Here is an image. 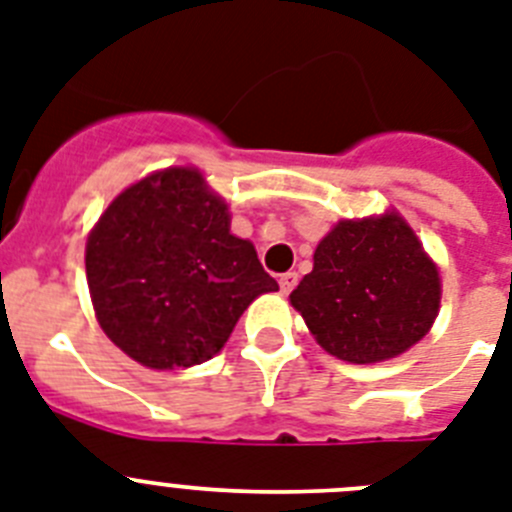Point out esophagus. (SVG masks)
Masks as SVG:
<instances>
[{
    "mask_svg": "<svg viewBox=\"0 0 512 512\" xmlns=\"http://www.w3.org/2000/svg\"><path fill=\"white\" fill-rule=\"evenodd\" d=\"M278 283H281V291H283V294H289V291L294 289L296 283H299V276H296L294 270H289V273H283V276L278 278Z\"/></svg>",
    "mask_w": 512,
    "mask_h": 512,
    "instance_id": "34e87169",
    "label": "esophagus"
}]
</instances>
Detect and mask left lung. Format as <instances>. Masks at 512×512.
<instances>
[{
	"instance_id": "8db88e82",
	"label": "left lung",
	"mask_w": 512,
	"mask_h": 512,
	"mask_svg": "<svg viewBox=\"0 0 512 512\" xmlns=\"http://www.w3.org/2000/svg\"><path fill=\"white\" fill-rule=\"evenodd\" d=\"M440 294L437 265L409 223L390 210L338 221L289 299L328 354L375 364L427 336Z\"/></svg>"
}]
</instances>
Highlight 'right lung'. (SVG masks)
I'll return each instance as SVG.
<instances>
[{"instance_id": "obj_1", "label": "right lung", "mask_w": 512, "mask_h": 512, "mask_svg": "<svg viewBox=\"0 0 512 512\" xmlns=\"http://www.w3.org/2000/svg\"><path fill=\"white\" fill-rule=\"evenodd\" d=\"M98 325L150 369L203 364L260 294L278 291L252 242L231 234L229 205L190 166L127 187L85 244Z\"/></svg>"}]
</instances>
